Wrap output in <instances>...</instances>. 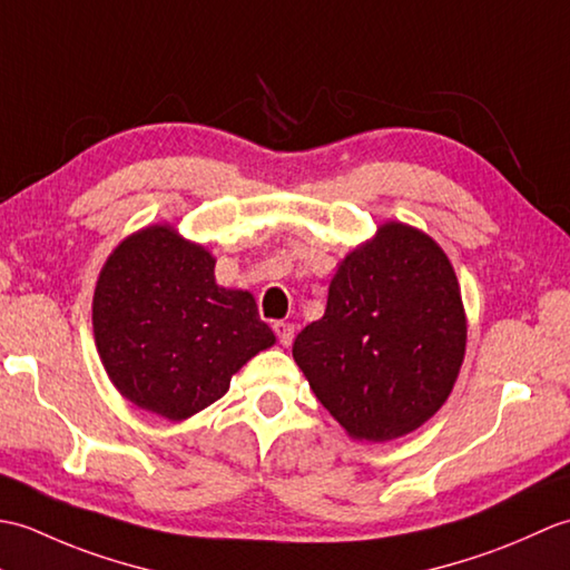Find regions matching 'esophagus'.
<instances>
[{
	"mask_svg": "<svg viewBox=\"0 0 570 570\" xmlns=\"http://www.w3.org/2000/svg\"><path fill=\"white\" fill-rule=\"evenodd\" d=\"M274 333L278 335V343L282 345H292L294 343V323H286V321H276L274 323Z\"/></svg>",
	"mask_w": 570,
	"mask_h": 570,
	"instance_id": "esophagus-1",
	"label": "esophagus"
}]
</instances>
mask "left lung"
<instances>
[{
	"label": "left lung",
	"instance_id": "8db88e82",
	"mask_svg": "<svg viewBox=\"0 0 570 570\" xmlns=\"http://www.w3.org/2000/svg\"><path fill=\"white\" fill-rule=\"evenodd\" d=\"M465 335L443 249L419 229L390 223L337 266L323 318L296 335L294 360L353 439L392 441L443 406Z\"/></svg>",
	"mask_w": 570,
	"mask_h": 570
}]
</instances>
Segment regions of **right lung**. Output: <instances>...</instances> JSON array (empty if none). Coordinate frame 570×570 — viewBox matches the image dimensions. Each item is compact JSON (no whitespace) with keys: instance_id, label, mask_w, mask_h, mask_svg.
I'll return each instance as SVG.
<instances>
[{"instance_id":"obj_1","label":"right lung","mask_w":570,"mask_h":570,"mask_svg":"<svg viewBox=\"0 0 570 570\" xmlns=\"http://www.w3.org/2000/svg\"><path fill=\"white\" fill-rule=\"evenodd\" d=\"M92 328L119 394L171 421L217 402L233 374L274 345L252 294L217 286L210 252L164 225L110 254L95 288Z\"/></svg>"}]
</instances>
